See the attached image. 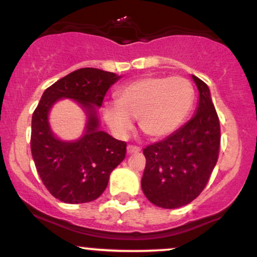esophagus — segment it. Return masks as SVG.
Masks as SVG:
<instances>
[{"label": "esophagus", "mask_w": 257, "mask_h": 257, "mask_svg": "<svg viewBox=\"0 0 257 257\" xmlns=\"http://www.w3.org/2000/svg\"><path fill=\"white\" fill-rule=\"evenodd\" d=\"M139 151H140L139 147H134V145H128V147H126V153L128 154H136V153H139Z\"/></svg>", "instance_id": "1"}]
</instances>
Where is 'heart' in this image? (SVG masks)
<instances>
[{"instance_id":"heart-1","label":"heart","mask_w":257,"mask_h":257,"mask_svg":"<svg viewBox=\"0 0 257 257\" xmlns=\"http://www.w3.org/2000/svg\"><path fill=\"white\" fill-rule=\"evenodd\" d=\"M117 103L103 106L106 123L117 136H125L138 119L148 137L159 139L174 133L194 101L192 83L182 76L144 77L126 83L115 93Z\"/></svg>"}]
</instances>
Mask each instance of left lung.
<instances>
[{"label":"left lung","mask_w":257,"mask_h":257,"mask_svg":"<svg viewBox=\"0 0 257 257\" xmlns=\"http://www.w3.org/2000/svg\"><path fill=\"white\" fill-rule=\"evenodd\" d=\"M198 90L194 115L166 139L143 150L147 165L142 190L155 206L174 209L204 190L218 160L220 125L209 87L192 75Z\"/></svg>","instance_id":"obj_1"}]
</instances>
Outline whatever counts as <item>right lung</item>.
Instances as JSON below:
<instances>
[{
    "label": "right lung",
    "instance_id": "obj_1",
    "mask_svg": "<svg viewBox=\"0 0 257 257\" xmlns=\"http://www.w3.org/2000/svg\"><path fill=\"white\" fill-rule=\"evenodd\" d=\"M121 76L96 67H83L48 87L32 117L31 149L47 190L64 203L92 202L106 190L109 175L125 158L126 144L101 131L97 108ZM60 99L79 103L86 115L84 133L76 141L53 134L49 114Z\"/></svg>",
    "mask_w": 257,
    "mask_h": 257
}]
</instances>
